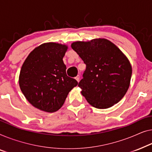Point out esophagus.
Instances as JSON below:
<instances>
[{
	"label": "esophagus",
	"instance_id": "34e87169",
	"mask_svg": "<svg viewBox=\"0 0 152 152\" xmlns=\"http://www.w3.org/2000/svg\"><path fill=\"white\" fill-rule=\"evenodd\" d=\"M75 79H76V80L77 81H78V82H79V80H80V76H79L78 75V76H77L76 77Z\"/></svg>",
	"mask_w": 152,
	"mask_h": 152
}]
</instances>
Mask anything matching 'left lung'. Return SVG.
Here are the masks:
<instances>
[{"instance_id": "obj_1", "label": "left lung", "mask_w": 152, "mask_h": 152, "mask_svg": "<svg viewBox=\"0 0 152 152\" xmlns=\"http://www.w3.org/2000/svg\"><path fill=\"white\" fill-rule=\"evenodd\" d=\"M72 48L86 64L78 83L87 101L98 109L118 103L129 87L131 63L116 45L105 38L72 42Z\"/></svg>"}]
</instances>
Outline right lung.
<instances>
[{"instance_id":"add662e5","label":"right lung","mask_w":152,"mask_h":152,"mask_svg":"<svg viewBox=\"0 0 152 152\" xmlns=\"http://www.w3.org/2000/svg\"><path fill=\"white\" fill-rule=\"evenodd\" d=\"M67 45L45 42L29 53L21 67L18 83L29 103L45 112L61 108L78 82L66 74L63 58Z\"/></svg>"}]
</instances>
